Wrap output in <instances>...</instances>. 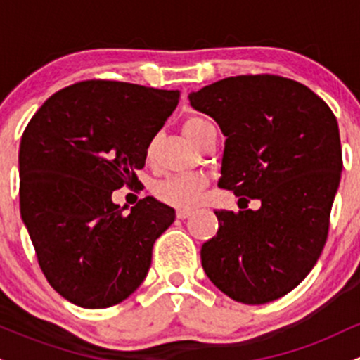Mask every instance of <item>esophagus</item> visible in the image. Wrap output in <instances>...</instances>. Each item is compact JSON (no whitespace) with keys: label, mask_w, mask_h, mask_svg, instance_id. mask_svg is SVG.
<instances>
[{"label":"esophagus","mask_w":360,"mask_h":360,"mask_svg":"<svg viewBox=\"0 0 360 360\" xmlns=\"http://www.w3.org/2000/svg\"><path fill=\"white\" fill-rule=\"evenodd\" d=\"M191 210H177V213H176V217L179 218V220H184V218H188V217H191Z\"/></svg>","instance_id":"34e87169"}]
</instances>
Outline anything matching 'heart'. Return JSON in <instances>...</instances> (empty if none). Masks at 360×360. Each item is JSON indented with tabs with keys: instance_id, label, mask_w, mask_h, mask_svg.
Masks as SVG:
<instances>
[{
	"instance_id": "obj_1",
	"label": "heart",
	"mask_w": 360,
	"mask_h": 360,
	"mask_svg": "<svg viewBox=\"0 0 360 360\" xmlns=\"http://www.w3.org/2000/svg\"><path fill=\"white\" fill-rule=\"evenodd\" d=\"M183 131L194 146L200 147L208 139V135L217 131V128L206 118L191 117L184 122ZM154 148L155 140H152L147 147V157L154 154ZM206 184H208V179H206L205 174H200V172H184V174L167 176L160 179L159 183H155L154 194L162 203L174 206V208H191V206L198 203Z\"/></svg>"
}]
</instances>
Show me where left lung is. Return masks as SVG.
Wrapping results in <instances>:
<instances>
[{
  "label": "left lung",
  "instance_id": "8db88e82",
  "mask_svg": "<svg viewBox=\"0 0 360 360\" xmlns=\"http://www.w3.org/2000/svg\"><path fill=\"white\" fill-rule=\"evenodd\" d=\"M189 103L226 137L218 186L260 200L255 212H214L218 232L201 247V266L235 301L278 300L307 278L326 242L342 172L335 115L304 84L272 74L226 77Z\"/></svg>",
  "mask_w": 360,
  "mask_h": 360
}]
</instances>
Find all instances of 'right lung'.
<instances>
[{
    "label": "right lung",
    "instance_id": "1",
    "mask_svg": "<svg viewBox=\"0 0 360 360\" xmlns=\"http://www.w3.org/2000/svg\"><path fill=\"white\" fill-rule=\"evenodd\" d=\"M179 91L82 81L40 106L20 142V213L49 284L82 308L122 303L146 279L176 212L152 196L123 213L111 194L137 184L147 147Z\"/></svg>",
    "mask_w": 360,
    "mask_h": 360
}]
</instances>
